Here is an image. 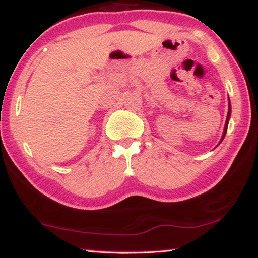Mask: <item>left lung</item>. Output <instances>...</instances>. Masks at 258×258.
Here are the masks:
<instances>
[{
  "label": "left lung",
  "instance_id": "obj_1",
  "mask_svg": "<svg viewBox=\"0 0 258 258\" xmlns=\"http://www.w3.org/2000/svg\"><path fill=\"white\" fill-rule=\"evenodd\" d=\"M229 117H230V102H229V110H228V116H227V121H225V125H224V133H223V136H222V140L221 142L223 141L225 134H227V129H228V122H229Z\"/></svg>",
  "mask_w": 258,
  "mask_h": 258
}]
</instances>
